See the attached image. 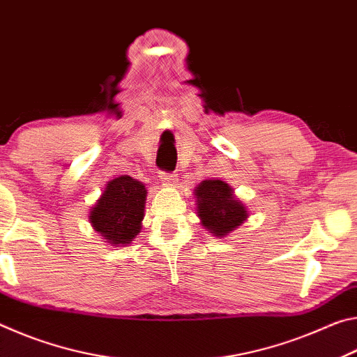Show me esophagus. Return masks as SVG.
I'll return each mask as SVG.
<instances>
[{"mask_svg":"<svg viewBox=\"0 0 357 357\" xmlns=\"http://www.w3.org/2000/svg\"><path fill=\"white\" fill-rule=\"evenodd\" d=\"M159 178H160L162 183H164L165 185H170V187L176 185V183H178V176H176V174H172V173L162 172Z\"/></svg>","mask_w":357,"mask_h":357,"instance_id":"1","label":"esophagus"}]
</instances>
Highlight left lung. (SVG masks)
I'll return each mask as SVG.
<instances>
[{
	"mask_svg": "<svg viewBox=\"0 0 357 357\" xmlns=\"http://www.w3.org/2000/svg\"><path fill=\"white\" fill-rule=\"evenodd\" d=\"M197 215L215 238H225L249 217L245 204L238 200L231 185L220 179L202 181L195 187Z\"/></svg>",
	"mask_w": 357,
	"mask_h": 357,
	"instance_id": "8db88e82",
	"label": "left lung"
}]
</instances>
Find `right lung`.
Listing matches in <instances>:
<instances>
[{
  "mask_svg": "<svg viewBox=\"0 0 357 357\" xmlns=\"http://www.w3.org/2000/svg\"><path fill=\"white\" fill-rule=\"evenodd\" d=\"M146 193L144 184L128 174L108 181L89 211L94 231L112 247L129 245L142 229Z\"/></svg>",
  "mask_w": 357,
  "mask_h": 357,
  "instance_id": "add662e5",
  "label": "right lung"
}]
</instances>
